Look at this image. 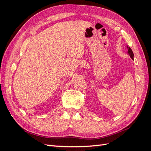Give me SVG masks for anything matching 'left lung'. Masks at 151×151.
Listing matches in <instances>:
<instances>
[{"label": "left lung", "instance_id": "1", "mask_svg": "<svg viewBox=\"0 0 151 151\" xmlns=\"http://www.w3.org/2000/svg\"><path fill=\"white\" fill-rule=\"evenodd\" d=\"M127 48H128V54L129 55V56L131 57V58L132 59H133L134 60V53H133V52H132V49L130 48V47H129L127 46Z\"/></svg>", "mask_w": 151, "mask_h": 151}]
</instances>
